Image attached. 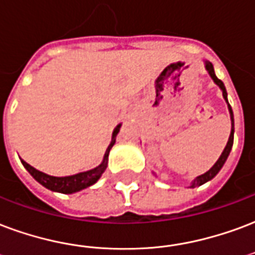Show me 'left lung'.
I'll return each mask as SVG.
<instances>
[{
	"label": "left lung",
	"instance_id": "obj_1",
	"mask_svg": "<svg viewBox=\"0 0 255 255\" xmlns=\"http://www.w3.org/2000/svg\"><path fill=\"white\" fill-rule=\"evenodd\" d=\"M204 67H206V70H207L208 75L211 76V79L214 80V83L219 87V89L222 90V94H223V98H225L226 103H227V107H229V112H230V118H231V133H230V137H229V141H227V145H226L225 150L222 152L221 157L218 158V161L214 164V166H212L210 171H207L206 173H203V175L198 176L196 179H193L192 181H191V185H189V188H195V187H199V185H203L204 183H207V181H210V180H212L214 177H215L218 173H219V171L222 169V166L225 165L226 160H227V157H229L230 152H231V148H233V143H234V114H233V109H231V106H230L229 103V99H227V91H226V87L225 84H223V82H222L221 79H218L215 75V71H214V66H212V63L210 62H204Z\"/></svg>",
	"mask_w": 255,
	"mask_h": 255
}]
</instances>
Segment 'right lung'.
Here are the masks:
<instances>
[{
  "label": "right lung",
  "instance_id": "1",
  "mask_svg": "<svg viewBox=\"0 0 255 255\" xmlns=\"http://www.w3.org/2000/svg\"><path fill=\"white\" fill-rule=\"evenodd\" d=\"M121 124L117 125V128L113 130L112 135V142L107 146L106 152H105V156H103V161L99 164L98 166H95L93 169L86 172H80V173H76V175L71 176H64V177H56V176H51L44 173V172H40L39 169H36L32 165H29L28 162H25L24 160H21L22 165L25 166V169L29 172L32 177H33L36 181H39L40 184L45 187V188L51 189V191H55V192L60 193H74L78 192V191H82V189L87 188L90 185L95 184L107 168V161H109V153L112 150L113 145L116 143L117 134L120 133Z\"/></svg>",
  "mask_w": 255,
  "mask_h": 255
}]
</instances>
